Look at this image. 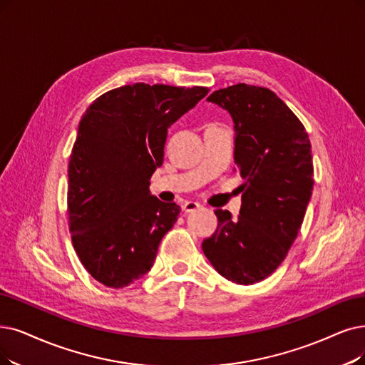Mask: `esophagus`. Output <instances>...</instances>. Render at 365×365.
Instances as JSON below:
<instances>
[{
  "mask_svg": "<svg viewBox=\"0 0 365 365\" xmlns=\"http://www.w3.org/2000/svg\"><path fill=\"white\" fill-rule=\"evenodd\" d=\"M200 208V203L199 202H193V200H187L182 203V211L185 212H192L195 210Z\"/></svg>",
  "mask_w": 365,
  "mask_h": 365,
  "instance_id": "esophagus-1",
  "label": "esophagus"
}]
</instances>
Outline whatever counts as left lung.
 <instances>
[{"label": "left lung", "instance_id": "8db88e82", "mask_svg": "<svg viewBox=\"0 0 365 365\" xmlns=\"http://www.w3.org/2000/svg\"><path fill=\"white\" fill-rule=\"evenodd\" d=\"M208 101L235 124L242 205L237 218L215 210L218 226L202 250L225 279L255 284L280 267L301 229L314 182L312 143L298 116L264 86L237 83Z\"/></svg>", "mask_w": 365, "mask_h": 365}]
</instances>
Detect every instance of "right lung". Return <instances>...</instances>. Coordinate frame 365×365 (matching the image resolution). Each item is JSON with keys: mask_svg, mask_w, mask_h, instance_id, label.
Returning a JSON list of instances; mask_svg holds the SVG:
<instances>
[{"mask_svg": "<svg viewBox=\"0 0 365 365\" xmlns=\"http://www.w3.org/2000/svg\"><path fill=\"white\" fill-rule=\"evenodd\" d=\"M207 86L133 83L85 110L68 162L71 242L85 269L120 289L147 274L181 208L150 193L168 128L208 94Z\"/></svg>", "mask_w": 365, "mask_h": 365, "instance_id": "obj_1", "label": "right lung"}]
</instances>
